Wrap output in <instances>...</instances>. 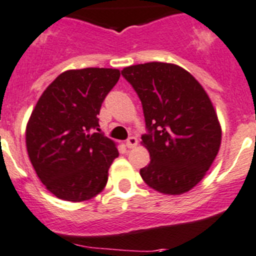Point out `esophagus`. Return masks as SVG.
I'll list each match as a JSON object with an SVG mask.
<instances>
[{
  "label": "esophagus",
  "instance_id": "esophagus-1",
  "mask_svg": "<svg viewBox=\"0 0 256 256\" xmlns=\"http://www.w3.org/2000/svg\"><path fill=\"white\" fill-rule=\"evenodd\" d=\"M136 145H138V139H136L135 136H130V138L126 140V146H128V149H132Z\"/></svg>",
  "mask_w": 256,
  "mask_h": 256
}]
</instances>
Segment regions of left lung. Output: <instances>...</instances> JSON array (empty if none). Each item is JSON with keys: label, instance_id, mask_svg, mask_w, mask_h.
<instances>
[{"label": "left lung", "instance_id": "8db88e82", "mask_svg": "<svg viewBox=\"0 0 256 256\" xmlns=\"http://www.w3.org/2000/svg\"><path fill=\"white\" fill-rule=\"evenodd\" d=\"M121 74L144 111L146 134L142 139L150 164L140 176L158 192H188L204 178L221 144V128L206 90L176 64H138Z\"/></svg>", "mask_w": 256, "mask_h": 256}]
</instances>
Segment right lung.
<instances>
[{
    "label": "right lung",
    "instance_id": "1",
    "mask_svg": "<svg viewBox=\"0 0 256 256\" xmlns=\"http://www.w3.org/2000/svg\"><path fill=\"white\" fill-rule=\"evenodd\" d=\"M120 70H66L38 101L26 126V148L38 176L60 200L80 202L98 194L118 150L100 131L102 102Z\"/></svg>",
    "mask_w": 256,
    "mask_h": 256
}]
</instances>
